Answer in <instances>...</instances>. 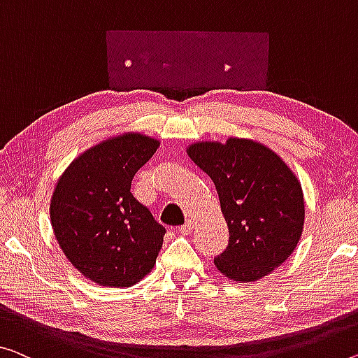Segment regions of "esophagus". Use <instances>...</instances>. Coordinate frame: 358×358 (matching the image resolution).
<instances>
[{"mask_svg":"<svg viewBox=\"0 0 358 358\" xmlns=\"http://www.w3.org/2000/svg\"><path fill=\"white\" fill-rule=\"evenodd\" d=\"M194 221H192V219H189V221H187L184 225H180L179 227V232L180 234H184V235H189L192 230H194Z\"/></svg>","mask_w":358,"mask_h":358,"instance_id":"obj_1","label":"esophagus"}]
</instances>
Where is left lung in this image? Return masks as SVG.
<instances>
[{
    "label": "left lung",
    "instance_id": "obj_1",
    "mask_svg": "<svg viewBox=\"0 0 358 358\" xmlns=\"http://www.w3.org/2000/svg\"><path fill=\"white\" fill-rule=\"evenodd\" d=\"M187 153L216 185L229 245L214 257L235 282H256L288 259L304 225V198L293 171L250 139L198 142Z\"/></svg>",
    "mask_w": 358,
    "mask_h": 358
}]
</instances>
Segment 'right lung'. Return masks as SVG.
<instances>
[{"instance_id":"1","label":"right lung","mask_w":358,"mask_h":358,"mask_svg":"<svg viewBox=\"0 0 358 358\" xmlns=\"http://www.w3.org/2000/svg\"><path fill=\"white\" fill-rule=\"evenodd\" d=\"M158 145L136 133L103 141L71 162L54 190L60 248L101 287H131L155 266L166 229L131 194V182Z\"/></svg>"}]
</instances>
